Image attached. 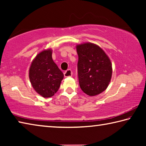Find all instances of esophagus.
I'll use <instances>...</instances> for the list:
<instances>
[{
  "label": "esophagus",
  "instance_id": "obj_1",
  "mask_svg": "<svg viewBox=\"0 0 146 146\" xmlns=\"http://www.w3.org/2000/svg\"><path fill=\"white\" fill-rule=\"evenodd\" d=\"M64 76H65V77H70V76H71L73 75L72 71L69 69V70H67L65 71V72H64Z\"/></svg>",
  "mask_w": 146,
  "mask_h": 146
}]
</instances>
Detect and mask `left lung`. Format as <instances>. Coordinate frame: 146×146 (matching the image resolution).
<instances>
[{
	"label": "left lung",
	"instance_id": "8db88e82",
	"mask_svg": "<svg viewBox=\"0 0 146 146\" xmlns=\"http://www.w3.org/2000/svg\"><path fill=\"white\" fill-rule=\"evenodd\" d=\"M78 56V78L80 87L88 95L103 92L110 84L112 66L107 55L99 46L86 43L76 46Z\"/></svg>",
	"mask_w": 146,
	"mask_h": 146
}]
</instances>
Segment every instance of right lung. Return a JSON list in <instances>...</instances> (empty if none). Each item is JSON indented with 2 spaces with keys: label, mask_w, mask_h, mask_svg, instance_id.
I'll list each match as a JSON object with an SVG mask.
<instances>
[{
  "label": "right lung",
  "mask_w": 146,
  "mask_h": 146,
  "mask_svg": "<svg viewBox=\"0 0 146 146\" xmlns=\"http://www.w3.org/2000/svg\"><path fill=\"white\" fill-rule=\"evenodd\" d=\"M29 77L35 90L43 97H51L57 92L64 74L53 62L50 49L36 55L29 68Z\"/></svg>",
  "instance_id": "add662e5"
}]
</instances>
